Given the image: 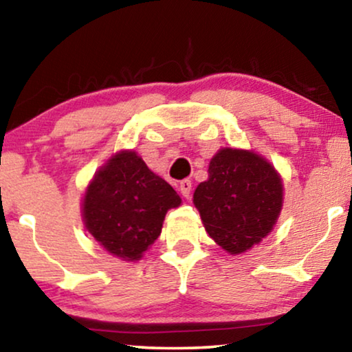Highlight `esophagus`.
I'll return each mask as SVG.
<instances>
[{"label": "esophagus", "mask_w": 352, "mask_h": 352, "mask_svg": "<svg viewBox=\"0 0 352 352\" xmlns=\"http://www.w3.org/2000/svg\"><path fill=\"white\" fill-rule=\"evenodd\" d=\"M180 191H182V195H184L185 198H190V195H191V180H188V179L182 180L180 182Z\"/></svg>", "instance_id": "1"}]
</instances>
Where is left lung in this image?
Masks as SVG:
<instances>
[{"instance_id": "obj_1", "label": "left lung", "mask_w": 352, "mask_h": 352, "mask_svg": "<svg viewBox=\"0 0 352 352\" xmlns=\"http://www.w3.org/2000/svg\"><path fill=\"white\" fill-rule=\"evenodd\" d=\"M193 203L214 242L242 253L266 237L283 206V184L271 164L243 149H221Z\"/></svg>"}]
</instances>
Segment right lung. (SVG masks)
Here are the masks:
<instances>
[{"mask_svg":"<svg viewBox=\"0 0 352 352\" xmlns=\"http://www.w3.org/2000/svg\"><path fill=\"white\" fill-rule=\"evenodd\" d=\"M180 197L133 151L110 159L89 185L82 214L89 232L110 253L140 260L161 235L162 222Z\"/></svg>","mask_w":352,"mask_h":352,"instance_id":"add662e5","label":"right lung"}]
</instances>
